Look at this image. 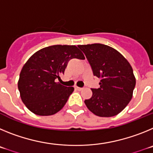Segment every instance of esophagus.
<instances>
[{
  "mask_svg": "<svg viewBox=\"0 0 153 153\" xmlns=\"http://www.w3.org/2000/svg\"><path fill=\"white\" fill-rule=\"evenodd\" d=\"M75 89H76V90H79V91H80V90H83V88H81V87H78V86H75Z\"/></svg>",
  "mask_w": 153,
  "mask_h": 153,
  "instance_id": "esophagus-1",
  "label": "esophagus"
}]
</instances>
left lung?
<instances>
[{
  "mask_svg": "<svg viewBox=\"0 0 153 153\" xmlns=\"http://www.w3.org/2000/svg\"><path fill=\"white\" fill-rule=\"evenodd\" d=\"M86 55L93 75L100 78V88L91 89L86 107L100 117H111L122 112L132 97L136 78L130 63L119 51L101 44L78 45Z\"/></svg>",
  "mask_w": 153,
  "mask_h": 153,
  "instance_id": "1",
  "label": "left lung"
}]
</instances>
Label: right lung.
Segmentation results:
<instances>
[{
    "label": "right lung",
    "instance_id": "right-lung-1",
    "mask_svg": "<svg viewBox=\"0 0 153 153\" xmlns=\"http://www.w3.org/2000/svg\"><path fill=\"white\" fill-rule=\"evenodd\" d=\"M84 60L75 45H53L36 51L24 65L18 80L22 102L38 116H51L59 112L74 92L56 82L64 74L69 60Z\"/></svg>",
    "mask_w": 153,
    "mask_h": 153
}]
</instances>
